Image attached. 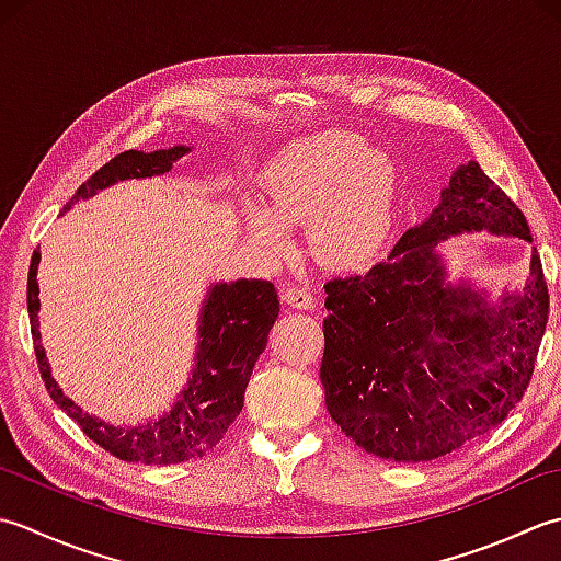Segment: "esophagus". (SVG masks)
Returning <instances> with one entry per match:
<instances>
[{
    "label": "esophagus",
    "mask_w": 561,
    "mask_h": 561,
    "mask_svg": "<svg viewBox=\"0 0 561 561\" xmlns=\"http://www.w3.org/2000/svg\"><path fill=\"white\" fill-rule=\"evenodd\" d=\"M283 300L290 307H297V310H314L317 307V295L305 288V285H288L283 288Z\"/></svg>",
    "instance_id": "esophagus-1"
}]
</instances>
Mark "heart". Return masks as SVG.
<instances>
[{"mask_svg": "<svg viewBox=\"0 0 561 561\" xmlns=\"http://www.w3.org/2000/svg\"><path fill=\"white\" fill-rule=\"evenodd\" d=\"M397 191L392 157L356 133L324 130L285 145L259 174V203L247 213L256 242L283 249L280 227L310 220V244L331 264L370 259L390 230ZM277 222L273 226L270 220Z\"/></svg>", "mask_w": 561, "mask_h": 561, "instance_id": "1", "label": "heart"}]
</instances>
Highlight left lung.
I'll return each instance as SVG.
<instances>
[{
    "instance_id": "1",
    "label": "left lung",
    "mask_w": 561,
    "mask_h": 561,
    "mask_svg": "<svg viewBox=\"0 0 561 561\" xmlns=\"http://www.w3.org/2000/svg\"><path fill=\"white\" fill-rule=\"evenodd\" d=\"M482 230L533 242L518 205L470 162L390 256L324 285L327 409L365 453L436 460L496 428L528 390L550 314L537 251L523 293L496 307L445 283L436 254L450 234Z\"/></svg>"
}]
</instances>
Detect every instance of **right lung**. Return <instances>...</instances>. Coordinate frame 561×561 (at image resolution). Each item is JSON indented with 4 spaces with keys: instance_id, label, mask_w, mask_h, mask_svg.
I'll return each instance as SVG.
<instances>
[{
    "instance_id": "add662e5",
    "label": "right lung",
    "mask_w": 561,
    "mask_h": 561,
    "mask_svg": "<svg viewBox=\"0 0 561 561\" xmlns=\"http://www.w3.org/2000/svg\"><path fill=\"white\" fill-rule=\"evenodd\" d=\"M186 152H191V147L184 145L157 152H121L77 188L62 213L70 210L72 203L91 198L96 191H104L116 181L162 176ZM38 264L41 251H33L28 268V317L38 370L53 402L75 419L91 440L125 462L179 465L203 457L217 445L244 407L251 370L264 353L268 331L280 312L273 283L242 278L210 285L198 319L196 365L174 407L145 424L111 426L77 407L53 380L38 331Z\"/></svg>"
}]
</instances>
